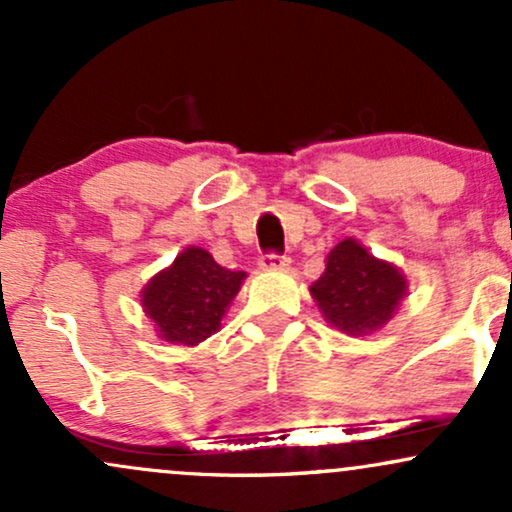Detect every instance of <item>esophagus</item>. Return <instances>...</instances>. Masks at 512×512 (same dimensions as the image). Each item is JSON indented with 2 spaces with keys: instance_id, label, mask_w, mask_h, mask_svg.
Listing matches in <instances>:
<instances>
[{
  "instance_id": "esophagus-1",
  "label": "esophagus",
  "mask_w": 512,
  "mask_h": 512,
  "mask_svg": "<svg viewBox=\"0 0 512 512\" xmlns=\"http://www.w3.org/2000/svg\"><path fill=\"white\" fill-rule=\"evenodd\" d=\"M289 257L286 255H274V252H269V255H262L260 257V267L267 269V272H274V269H286L289 267Z\"/></svg>"
}]
</instances>
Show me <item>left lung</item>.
I'll list each match as a JSON object with an SVG mask.
<instances>
[{
  "mask_svg": "<svg viewBox=\"0 0 512 512\" xmlns=\"http://www.w3.org/2000/svg\"><path fill=\"white\" fill-rule=\"evenodd\" d=\"M407 276L397 264L378 260L356 238H344L325 260L310 296L325 322L349 337L383 330L407 296Z\"/></svg>",
  "mask_w": 512,
  "mask_h": 512,
  "instance_id": "1",
  "label": "left lung"
}]
</instances>
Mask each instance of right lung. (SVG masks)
<instances>
[{
	"label": "right lung",
	"instance_id": "obj_1",
	"mask_svg": "<svg viewBox=\"0 0 512 512\" xmlns=\"http://www.w3.org/2000/svg\"><path fill=\"white\" fill-rule=\"evenodd\" d=\"M245 276L216 264L204 248L190 245L170 267L151 276L139 301L163 342L197 346L221 330L223 315Z\"/></svg>",
	"mask_w": 512,
	"mask_h": 512
}]
</instances>
